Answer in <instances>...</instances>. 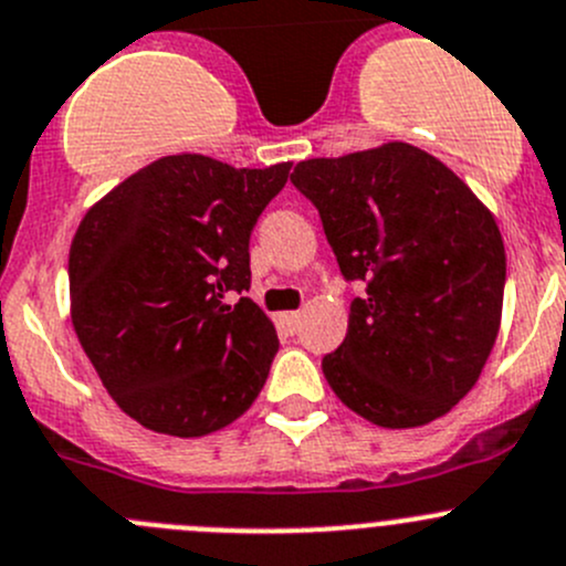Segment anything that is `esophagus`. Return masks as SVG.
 I'll return each instance as SVG.
<instances>
[{"instance_id": "obj_1", "label": "esophagus", "mask_w": 566, "mask_h": 566, "mask_svg": "<svg viewBox=\"0 0 566 566\" xmlns=\"http://www.w3.org/2000/svg\"><path fill=\"white\" fill-rule=\"evenodd\" d=\"M279 323H282L284 332L293 334L295 328L301 326V312H282V315H279Z\"/></svg>"}]
</instances>
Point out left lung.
Returning a JSON list of instances; mask_svg holds the SVG:
<instances>
[{
	"label": "left lung",
	"instance_id": "obj_1",
	"mask_svg": "<svg viewBox=\"0 0 566 566\" xmlns=\"http://www.w3.org/2000/svg\"><path fill=\"white\" fill-rule=\"evenodd\" d=\"M354 298L323 356L339 400L381 429L448 415L479 381L503 315L506 249L490 207L429 151L392 140L295 166Z\"/></svg>",
	"mask_w": 566,
	"mask_h": 566
}]
</instances>
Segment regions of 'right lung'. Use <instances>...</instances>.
<instances>
[{
  "label": "right lung",
  "mask_w": 566,
  "mask_h": 566,
  "mask_svg": "<svg viewBox=\"0 0 566 566\" xmlns=\"http://www.w3.org/2000/svg\"><path fill=\"white\" fill-rule=\"evenodd\" d=\"M293 163L234 168L168 155L115 185L76 227L71 323L124 415L207 437L249 411L279 350L251 298L249 238Z\"/></svg>",
  "instance_id": "right-lung-1"
}]
</instances>
